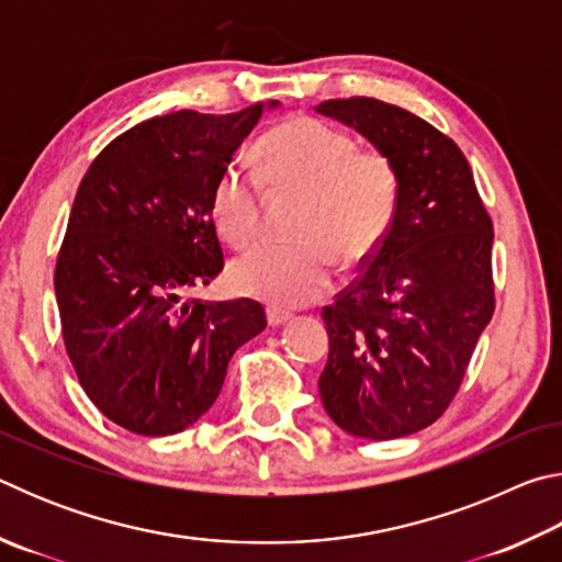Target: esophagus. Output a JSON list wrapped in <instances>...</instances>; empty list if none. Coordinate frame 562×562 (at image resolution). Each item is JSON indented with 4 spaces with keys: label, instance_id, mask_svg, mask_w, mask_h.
Wrapping results in <instances>:
<instances>
[{
    "label": "esophagus",
    "instance_id": "34e87169",
    "mask_svg": "<svg viewBox=\"0 0 562 562\" xmlns=\"http://www.w3.org/2000/svg\"><path fill=\"white\" fill-rule=\"evenodd\" d=\"M292 315L290 312H284V310H280V307H268V325L270 327H280V325H284V322H288Z\"/></svg>",
    "mask_w": 562,
    "mask_h": 562
}]
</instances>
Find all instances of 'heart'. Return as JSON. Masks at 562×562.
<instances>
[{"instance_id":"b5f03b06","label":"heart","mask_w":562,"mask_h":562,"mask_svg":"<svg viewBox=\"0 0 562 562\" xmlns=\"http://www.w3.org/2000/svg\"><path fill=\"white\" fill-rule=\"evenodd\" d=\"M265 180L278 190L304 193L294 227L302 243H262L231 268L233 288L270 307L290 310L319 300L331 288L335 255L367 260L392 227L398 207V173L379 150H359L349 133L315 119H290L260 140ZM213 223L227 243L250 245L260 233L262 183L245 164L217 176Z\"/></svg>"}]
</instances>
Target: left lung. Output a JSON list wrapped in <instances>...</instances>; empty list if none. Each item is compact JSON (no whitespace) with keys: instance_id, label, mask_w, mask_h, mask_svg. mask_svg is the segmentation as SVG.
Listing matches in <instances>:
<instances>
[{"instance_id":"1","label":"left lung","mask_w":562,"mask_h":562,"mask_svg":"<svg viewBox=\"0 0 562 562\" xmlns=\"http://www.w3.org/2000/svg\"><path fill=\"white\" fill-rule=\"evenodd\" d=\"M315 111L392 158L402 186L367 270L322 310V404L351 436L402 439L449 408L493 317V225L469 160L431 123L367 97L322 101Z\"/></svg>"}]
</instances>
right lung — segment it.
Instances as JSON below:
<instances>
[{"label": "right lung", "mask_w": 562, "mask_h": 562, "mask_svg": "<svg viewBox=\"0 0 562 562\" xmlns=\"http://www.w3.org/2000/svg\"><path fill=\"white\" fill-rule=\"evenodd\" d=\"M265 109L176 111L121 133L89 166L54 290L76 376L99 412L140 436L193 426L237 347L268 327L260 302L183 300L223 270L211 198Z\"/></svg>", "instance_id": "right-lung-1"}]
</instances>
